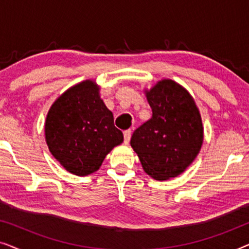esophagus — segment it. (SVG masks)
<instances>
[{
	"mask_svg": "<svg viewBox=\"0 0 249 249\" xmlns=\"http://www.w3.org/2000/svg\"><path fill=\"white\" fill-rule=\"evenodd\" d=\"M124 142H125V144H128L129 141H130V138H131V130H130V129H128V130L124 131Z\"/></svg>",
	"mask_w": 249,
	"mask_h": 249,
	"instance_id": "obj_1",
	"label": "esophagus"
}]
</instances>
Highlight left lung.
<instances>
[{
    "label": "left lung",
    "instance_id": "1",
    "mask_svg": "<svg viewBox=\"0 0 249 249\" xmlns=\"http://www.w3.org/2000/svg\"><path fill=\"white\" fill-rule=\"evenodd\" d=\"M152 118L132 134L130 145L142 169L155 180H169L185 171L202 148L204 128L192 95L171 79L145 89Z\"/></svg>",
    "mask_w": 249,
    "mask_h": 249
}]
</instances>
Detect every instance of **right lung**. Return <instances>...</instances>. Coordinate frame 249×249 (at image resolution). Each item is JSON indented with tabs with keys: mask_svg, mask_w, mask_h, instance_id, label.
<instances>
[{
	"mask_svg": "<svg viewBox=\"0 0 249 249\" xmlns=\"http://www.w3.org/2000/svg\"><path fill=\"white\" fill-rule=\"evenodd\" d=\"M45 141L68 172L83 177L100 169L105 156L124 142V135L114 127L100 86L87 79L67 89L50 107Z\"/></svg>",
	"mask_w": 249,
	"mask_h": 249,
	"instance_id": "obj_1",
	"label": "right lung"
}]
</instances>
